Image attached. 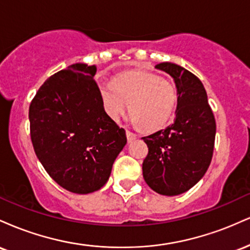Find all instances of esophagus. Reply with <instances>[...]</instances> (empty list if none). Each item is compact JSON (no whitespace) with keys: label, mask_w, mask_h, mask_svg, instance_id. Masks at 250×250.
Wrapping results in <instances>:
<instances>
[{"label":"esophagus","mask_w":250,"mask_h":250,"mask_svg":"<svg viewBox=\"0 0 250 250\" xmlns=\"http://www.w3.org/2000/svg\"><path fill=\"white\" fill-rule=\"evenodd\" d=\"M125 135H127L128 142L133 141L134 139H136V135H135V134L133 133V131H130V130H125Z\"/></svg>","instance_id":"34e87169"}]
</instances>
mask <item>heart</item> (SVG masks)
Returning a JSON list of instances; mask_svg holds the SVG:
<instances>
[{"label": "heart", "mask_w": 250, "mask_h": 250, "mask_svg": "<svg viewBox=\"0 0 250 250\" xmlns=\"http://www.w3.org/2000/svg\"><path fill=\"white\" fill-rule=\"evenodd\" d=\"M104 113L119 121L127 110L131 121L147 133L161 130L173 116L177 102L176 88L170 81L150 73L127 71L109 83H99Z\"/></svg>", "instance_id": "1"}]
</instances>
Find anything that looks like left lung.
Returning <instances> with one entry per match:
<instances>
[{
  "mask_svg": "<svg viewBox=\"0 0 250 250\" xmlns=\"http://www.w3.org/2000/svg\"><path fill=\"white\" fill-rule=\"evenodd\" d=\"M155 68L173 77L179 96L173 125L143 137L148 146L143 177L154 191L174 196L189 190L207 171L216 123L206 89L193 73L170 62Z\"/></svg>",
  "mask_w": 250,
  "mask_h": 250,
  "instance_id": "8db88e82",
  "label": "left lung"
}]
</instances>
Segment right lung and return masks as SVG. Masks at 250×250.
I'll return each mask as SVG.
<instances>
[{
	"instance_id": "1",
	"label": "right lung",
	"mask_w": 250,
	"mask_h": 250,
	"mask_svg": "<svg viewBox=\"0 0 250 250\" xmlns=\"http://www.w3.org/2000/svg\"><path fill=\"white\" fill-rule=\"evenodd\" d=\"M95 65L75 63L51 75L29 105L37 159L57 185L88 194L107 183L125 130L104 113Z\"/></svg>"
}]
</instances>
